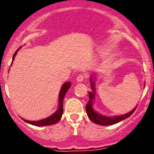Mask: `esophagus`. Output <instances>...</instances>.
Returning a JSON list of instances; mask_svg holds the SVG:
<instances>
[{"instance_id": "1", "label": "esophagus", "mask_w": 154, "mask_h": 154, "mask_svg": "<svg viewBox=\"0 0 154 154\" xmlns=\"http://www.w3.org/2000/svg\"><path fill=\"white\" fill-rule=\"evenodd\" d=\"M86 77H87V76H86L85 74H79L77 77V82H82Z\"/></svg>"}]
</instances>
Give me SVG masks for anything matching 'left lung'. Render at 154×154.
<instances>
[{
  "label": "left lung",
  "mask_w": 154,
  "mask_h": 154,
  "mask_svg": "<svg viewBox=\"0 0 154 154\" xmlns=\"http://www.w3.org/2000/svg\"><path fill=\"white\" fill-rule=\"evenodd\" d=\"M91 86L92 89H93V92H95V88H94V82H93V79H91ZM95 95L94 93H92V92H89V101L87 103V106H86V111H87V114L89 117V119L91 120L92 122L95 124H98V125H114V124H116L119 122L122 121V120L127 119L129 116H130L132 114L134 113V111H135L136 108L132 109V110L130 111V112L128 113V114H125V115H122L119 116H114V117H108V116H104L102 115H100L99 114L96 113L95 111L93 110V108H92V103H93V100L94 98Z\"/></svg>",
  "instance_id": "8db88e82"
}]
</instances>
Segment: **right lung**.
Returning a JSON list of instances; mask_svg holds the SVG:
<instances>
[{
    "mask_svg": "<svg viewBox=\"0 0 154 154\" xmlns=\"http://www.w3.org/2000/svg\"><path fill=\"white\" fill-rule=\"evenodd\" d=\"M19 49H17L16 51V52L14 53L13 56V59H12V62H13L15 56L17 54V51H18ZM11 62V64H12ZM71 87V82H65L64 84L63 85L62 87L61 88V91H60V93H59V109L58 110L54 113V114L49 116V117L46 118V119H44L42 120H40V121H28V120H25L23 119L24 122H26L31 124L32 125H35V126H48V125H54V124L57 123L61 119V116H62L63 114V98H64L65 95H66L67 91L69 90V88Z\"/></svg>",
    "mask_w": 154,
    "mask_h": 154,
    "instance_id": "1",
    "label": "right lung"
}]
</instances>
